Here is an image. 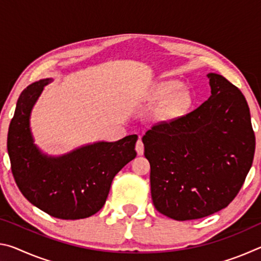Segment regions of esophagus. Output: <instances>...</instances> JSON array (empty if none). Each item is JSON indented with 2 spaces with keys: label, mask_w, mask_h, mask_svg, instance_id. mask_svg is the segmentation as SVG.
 I'll return each mask as SVG.
<instances>
[{
  "label": "esophagus",
  "mask_w": 261,
  "mask_h": 261,
  "mask_svg": "<svg viewBox=\"0 0 261 261\" xmlns=\"http://www.w3.org/2000/svg\"><path fill=\"white\" fill-rule=\"evenodd\" d=\"M136 151H137V153L139 154V155H143V154H144V144H143V141H141V139L137 141Z\"/></svg>",
  "instance_id": "1"
}]
</instances>
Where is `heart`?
Masks as SVG:
<instances>
[{"instance_id": "obj_1", "label": "heart", "mask_w": 261, "mask_h": 261, "mask_svg": "<svg viewBox=\"0 0 261 261\" xmlns=\"http://www.w3.org/2000/svg\"><path fill=\"white\" fill-rule=\"evenodd\" d=\"M177 81L159 82L149 93L152 103H160L154 112V118L160 123H170L187 113L192 102L191 94L187 88H180Z\"/></svg>"}]
</instances>
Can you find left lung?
Returning <instances> with one entry per match:
<instances>
[{
  "label": "left lung",
  "mask_w": 261,
  "mask_h": 261,
  "mask_svg": "<svg viewBox=\"0 0 261 261\" xmlns=\"http://www.w3.org/2000/svg\"><path fill=\"white\" fill-rule=\"evenodd\" d=\"M200 107L143 137L155 208L168 218L201 219L227 207L252 166L255 138L244 95L211 72Z\"/></svg>",
  "instance_id": "8db88e82"
}]
</instances>
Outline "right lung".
Masks as SVG:
<instances>
[{
	"label": "right lung",
	"mask_w": 261,
	"mask_h": 261,
	"mask_svg": "<svg viewBox=\"0 0 261 261\" xmlns=\"http://www.w3.org/2000/svg\"><path fill=\"white\" fill-rule=\"evenodd\" d=\"M51 78L40 79L21 92L8 132L11 170L31 204L57 219L78 220L105 205L118 171L136 158L137 135L117 141H96L62 155H48L34 143L31 113Z\"/></svg>",
	"instance_id": "obj_1"
}]
</instances>
